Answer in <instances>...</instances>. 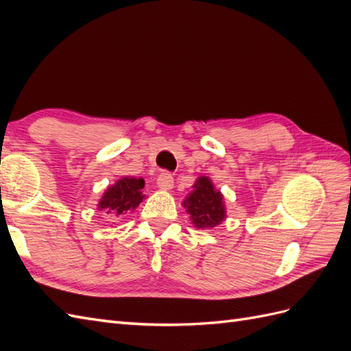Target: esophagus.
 I'll return each instance as SVG.
<instances>
[{"mask_svg":"<svg viewBox=\"0 0 351 351\" xmlns=\"http://www.w3.org/2000/svg\"><path fill=\"white\" fill-rule=\"evenodd\" d=\"M156 184L162 190H171L174 187V178L169 173H161L156 180Z\"/></svg>","mask_w":351,"mask_h":351,"instance_id":"34e87169","label":"esophagus"}]
</instances>
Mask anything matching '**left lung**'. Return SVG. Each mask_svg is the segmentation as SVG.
Listing matches in <instances>:
<instances>
[{
	"mask_svg": "<svg viewBox=\"0 0 351 351\" xmlns=\"http://www.w3.org/2000/svg\"><path fill=\"white\" fill-rule=\"evenodd\" d=\"M193 190L183 200V206L199 230L215 228L227 218L224 195L212 183L208 176L196 178Z\"/></svg>",
	"mask_w": 351,
	"mask_h": 351,
	"instance_id": "8db88e82",
	"label": "left lung"
}]
</instances>
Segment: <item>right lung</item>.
Here are the masks:
<instances>
[{
  "mask_svg": "<svg viewBox=\"0 0 351 351\" xmlns=\"http://www.w3.org/2000/svg\"><path fill=\"white\" fill-rule=\"evenodd\" d=\"M143 187V178L124 176L117 180L112 186H108L97 206L112 224H115L117 219H120L127 212H133L142 204V200L146 197L142 192Z\"/></svg>",
  "mask_w": 351,
  "mask_h": 351,
  "instance_id": "right-lung-1",
  "label": "right lung"
}]
</instances>
